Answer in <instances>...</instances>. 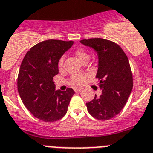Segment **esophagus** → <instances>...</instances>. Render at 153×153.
I'll return each instance as SVG.
<instances>
[{
    "instance_id": "34e87169",
    "label": "esophagus",
    "mask_w": 153,
    "mask_h": 153,
    "mask_svg": "<svg viewBox=\"0 0 153 153\" xmlns=\"http://www.w3.org/2000/svg\"><path fill=\"white\" fill-rule=\"evenodd\" d=\"M82 88H74V91H82Z\"/></svg>"
}]
</instances>
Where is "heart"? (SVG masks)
<instances>
[{"instance_id":"1","label":"heart","mask_w":153,"mask_h":153,"mask_svg":"<svg viewBox=\"0 0 153 153\" xmlns=\"http://www.w3.org/2000/svg\"><path fill=\"white\" fill-rule=\"evenodd\" d=\"M75 56L78 60L83 62L85 59H89V54L83 49H78L75 52ZM64 63V56H62L58 62V66L59 68H62ZM86 81V75L84 74H75L72 76V83L74 85H82Z\"/></svg>"}]
</instances>
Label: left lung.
<instances>
[{"label":"left lung","instance_id":"obj_1","mask_svg":"<svg viewBox=\"0 0 153 153\" xmlns=\"http://www.w3.org/2000/svg\"><path fill=\"white\" fill-rule=\"evenodd\" d=\"M97 53L98 70L102 94L87 102L88 111L94 118L109 120L118 115L128 101L133 88L129 60L119 45L109 40L91 38L80 41Z\"/></svg>","mask_w":153,"mask_h":153}]
</instances>
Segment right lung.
<instances>
[{
    "instance_id": "1",
    "label": "right lung",
    "mask_w": 153,
    "mask_h": 153,
    "mask_svg": "<svg viewBox=\"0 0 153 153\" xmlns=\"http://www.w3.org/2000/svg\"><path fill=\"white\" fill-rule=\"evenodd\" d=\"M73 41L46 40L27 52L19 71L17 88L27 109L38 119L53 122L66 114L75 91H55L53 77L59 72L58 62Z\"/></svg>"
}]
</instances>
